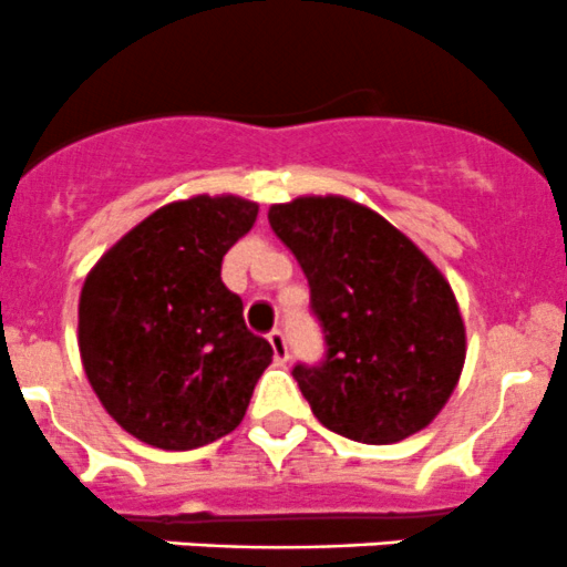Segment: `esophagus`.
<instances>
[{
  "label": "esophagus",
  "mask_w": 567,
  "mask_h": 567,
  "mask_svg": "<svg viewBox=\"0 0 567 567\" xmlns=\"http://www.w3.org/2000/svg\"><path fill=\"white\" fill-rule=\"evenodd\" d=\"M267 341H270L272 344V352H276V361H286V358H289V347H286V336H284V330H270V333H267Z\"/></svg>",
  "instance_id": "obj_1"
}]
</instances>
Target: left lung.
<instances>
[{
    "mask_svg": "<svg viewBox=\"0 0 567 567\" xmlns=\"http://www.w3.org/2000/svg\"><path fill=\"white\" fill-rule=\"evenodd\" d=\"M267 217L308 278L322 330V358L291 369L313 416L363 444L427 427L466 361L444 276L389 220L347 198H297Z\"/></svg>",
    "mask_w": 567,
    "mask_h": 567,
    "instance_id": "left-lung-1",
    "label": "left lung"
}]
</instances>
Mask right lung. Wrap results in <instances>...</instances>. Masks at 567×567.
I'll use <instances>...</instances> for the list:
<instances>
[{
  "label": "right lung",
  "instance_id": "1",
  "mask_svg": "<svg viewBox=\"0 0 567 567\" xmlns=\"http://www.w3.org/2000/svg\"><path fill=\"white\" fill-rule=\"evenodd\" d=\"M259 206H162L101 256L80 297V352L101 405L156 450H198L243 422L272 347L223 284V256Z\"/></svg>",
  "mask_w": 567,
  "mask_h": 567
}]
</instances>
